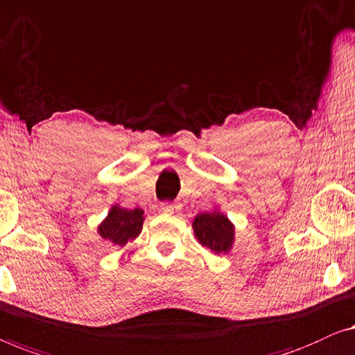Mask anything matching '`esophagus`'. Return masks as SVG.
<instances>
[{
    "label": "esophagus",
    "mask_w": 355,
    "mask_h": 355,
    "mask_svg": "<svg viewBox=\"0 0 355 355\" xmlns=\"http://www.w3.org/2000/svg\"><path fill=\"white\" fill-rule=\"evenodd\" d=\"M178 209H180V206L175 202H162L161 204V211L166 214H173V212H177Z\"/></svg>",
    "instance_id": "obj_1"
}]
</instances>
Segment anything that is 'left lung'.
I'll return each mask as SVG.
<instances>
[{"instance_id":"obj_1","label":"left lung","mask_w":355,"mask_h":355,"mask_svg":"<svg viewBox=\"0 0 355 355\" xmlns=\"http://www.w3.org/2000/svg\"><path fill=\"white\" fill-rule=\"evenodd\" d=\"M194 236L204 248H209L216 254H225L232 249L234 241V227L225 214L212 211L202 212L194 217Z\"/></svg>"}]
</instances>
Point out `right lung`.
I'll return each mask as SVG.
<instances>
[{
	"mask_svg": "<svg viewBox=\"0 0 355 355\" xmlns=\"http://www.w3.org/2000/svg\"><path fill=\"white\" fill-rule=\"evenodd\" d=\"M143 211L141 209H123L114 206L109 211L107 217L98 227L99 236L106 241H111L117 246H125L141 233L143 230Z\"/></svg>",
	"mask_w": 355,
	"mask_h": 355,
	"instance_id": "add662e5",
	"label": "right lung"
}]
</instances>
